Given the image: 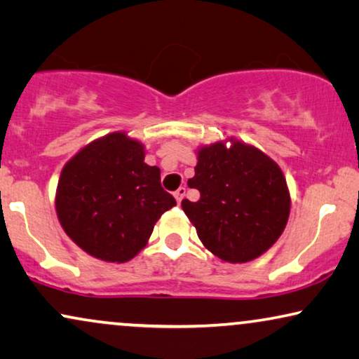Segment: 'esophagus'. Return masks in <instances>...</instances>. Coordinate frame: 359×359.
Instances as JSON below:
<instances>
[{
  "mask_svg": "<svg viewBox=\"0 0 359 359\" xmlns=\"http://www.w3.org/2000/svg\"><path fill=\"white\" fill-rule=\"evenodd\" d=\"M185 192H187V189H185V187H179L174 192V197H175L177 203H179V205H180V202H182V198L185 197Z\"/></svg>",
  "mask_w": 359,
  "mask_h": 359,
  "instance_id": "obj_1",
  "label": "esophagus"
}]
</instances>
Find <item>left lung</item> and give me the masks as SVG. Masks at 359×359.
<instances>
[{
	"instance_id": "1",
	"label": "left lung",
	"mask_w": 359,
	"mask_h": 359,
	"mask_svg": "<svg viewBox=\"0 0 359 359\" xmlns=\"http://www.w3.org/2000/svg\"><path fill=\"white\" fill-rule=\"evenodd\" d=\"M187 184L200 200H182L184 212L203 246L222 261L250 262L283 235L290 213L287 182L257 147L235 137L200 146Z\"/></svg>"
}]
</instances>
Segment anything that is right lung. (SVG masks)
Instances as JSON below:
<instances>
[{
	"mask_svg": "<svg viewBox=\"0 0 359 359\" xmlns=\"http://www.w3.org/2000/svg\"><path fill=\"white\" fill-rule=\"evenodd\" d=\"M144 144L124 131L82 147L64 165L55 192L57 218L87 255L126 262L147 245L175 198L161 187V169L144 162Z\"/></svg>",
	"mask_w": 359,
	"mask_h": 359,
	"instance_id": "obj_1",
	"label": "right lung"
}]
</instances>
